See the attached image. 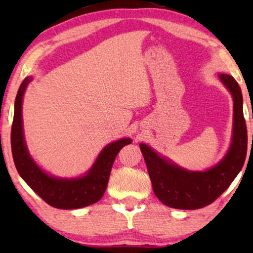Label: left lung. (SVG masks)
I'll return each instance as SVG.
<instances>
[{
    "mask_svg": "<svg viewBox=\"0 0 253 253\" xmlns=\"http://www.w3.org/2000/svg\"><path fill=\"white\" fill-rule=\"evenodd\" d=\"M219 78L233 96L234 122L229 150L215 166L204 171H191L162 157L148 145H139L155 196L172 209L198 210L212 204L226 191L244 165L248 132L242 91L231 76L220 74Z\"/></svg>",
    "mask_w": 253,
    "mask_h": 253,
    "instance_id": "left-lung-1",
    "label": "left lung"
}]
</instances>
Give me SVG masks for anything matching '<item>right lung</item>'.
<instances>
[{"mask_svg": "<svg viewBox=\"0 0 253 253\" xmlns=\"http://www.w3.org/2000/svg\"><path fill=\"white\" fill-rule=\"evenodd\" d=\"M27 77L19 86L15 100V113L11 127V151L17 171L26 184L41 197L48 205L61 210H76L92 205L102 198L113 164L121 148L131 144L130 138L113 141L103 147L89 170L76 178H62L42 170L27 150L23 129V96L27 85L32 82Z\"/></svg>", "mask_w": 253, "mask_h": 253, "instance_id": "right-lung-1", "label": "right lung"}]
</instances>
